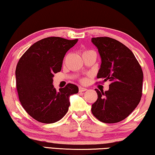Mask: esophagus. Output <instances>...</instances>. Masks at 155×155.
Returning <instances> with one entry per match:
<instances>
[{"label":"esophagus","mask_w":155,"mask_h":155,"mask_svg":"<svg viewBox=\"0 0 155 155\" xmlns=\"http://www.w3.org/2000/svg\"><path fill=\"white\" fill-rule=\"evenodd\" d=\"M78 91H79V92H84V91H87V88H84V87L80 86L79 88H78Z\"/></svg>","instance_id":"esophagus-1"}]
</instances>
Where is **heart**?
<instances>
[{
	"instance_id": "heart-1",
	"label": "heart",
	"mask_w": 155,
	"mask_h": 155,
	"mask_svg": "<svg viewBox=\"0 0 155 155\" xmlns=\"http://www.w3.org/2000/svg\"><path fill=\"white\" fill-rule=\"evenodd\" d=\"M86 52H88V51H85V52H84V53H86Z\"/></svg>"
}]
</instances>
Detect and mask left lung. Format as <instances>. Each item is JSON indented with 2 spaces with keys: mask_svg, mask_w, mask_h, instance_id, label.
I'll return each instance as SVG.
<instances>
[{
  "mask_svg": "<svg viewBox=\"0 0 155 155\" xmlns=\"http://www.w3.org/2000/svg\"><path fill=\"white\" fill-rule=\"evenodd\" d=\"M91 41L101 58L97 78L109 80V90L95 89L97 100L91 112L100 121L117 123L134 111L142 96L143 73L130 50L119 41L109 37L92 38Z\"/></svg>",
  "mask_w": 155,
  "mask_h": 155,
  "instance_id": "1",
  "label": "left lung"
}]
</instances>
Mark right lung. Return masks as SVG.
<instances>
[{
    "mask_svg": "<svg viewBox=\"0 0 155 155\" xmlns=\"http://www.w3.org/2000/svg\"><path fill=\"white\" fill-rule=\"evenodd\" d=\"M78 39L48 37L37 41L19 59L15 76L19 101L26 112L36 121L52 124L60 120L70 105L69 97L78 92L68 84L57 91L54 74L61 71L65 54Z\"/></svg>",
    "mask_w": 155,
    "mask_h": 155,
    "instance_id": "obj_1",
    "label": "right lung"
}]
</instances>
